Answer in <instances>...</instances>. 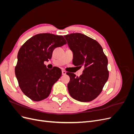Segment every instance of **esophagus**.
Masks as SVG:
<instances>
[{
	"instance_id": "34e87169",
	"label": "esophagus",
	"mask_w": 134,
	"mask_h": 134,
	"mask_svg": "<svg viewBox=\"0 0 134 134\" xmlns=\"http://www.w3.org/2000/svg\"><path fill=\"white\" fill-rule=\"evenodd\" d=\"M66 74V71H65V70L62 71V74L63 75H65Z\"/></svg>"
}]
</instances>
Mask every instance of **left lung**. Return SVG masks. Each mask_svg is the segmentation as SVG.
<instances>
[{"instance_id":"left-lung-1","label":"left lung","mask_w":134,"mask_h":134,"mask_svg":"<svg viewBox=\"0 0 134 134\" xmlns=\"http://www.w3.org/2000/svg\"><path fill=\"white\" fill-rule=\"evenodd\" d=\"M64 37L73 52L72 64L84 68L80 76L66 72L70 76L69 93L77 100L90 102L100 94L108 79L107 56L96 40L84 34L74 33Z\"/></svg>"}]
</instances>
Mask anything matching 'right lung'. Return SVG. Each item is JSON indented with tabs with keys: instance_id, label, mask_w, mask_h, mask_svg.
<instances>
[{
	"instance_id": "right-lung-1",
	"label": "right lung",
	"mask_w": 134,
	"mask_h": 134,
	"mask_svg": "<svg viewBox=\"0 0 134 134\" xmlns=\"http://www.w3.org/2000/svg\"><path fill=\"white\" fill-rule=\"evenodd\" d=\"M66 43L63 36L40 34L28 39L20 48L15 74L21 91L31 100L40 101L50 95L62 72L56 66L48 69L44 62L51 59L55 48Z\"/></svg>"
}]
</instances>
